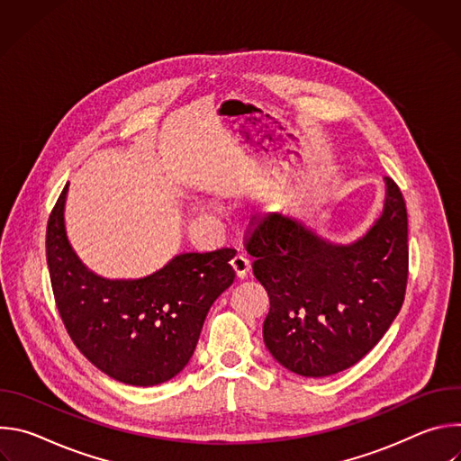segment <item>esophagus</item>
Returning a JSON list of instances; mask_svg holds the SVG:
<instances>
[{
    "label": "esophagus",
    "mask_w": 461,
    "mask_h": 461,
    "mask_svg": "<svg viewBox=\"0 0 461 461\" xmlns=\"http://www.w3.org/2000/svg\"><path fill=\"white\" fill-rule=\"evenodd\" d=\"M231 270H233L237 281H242L249 274V260H248V257L242 255V253L235 255L233 260H231Z\"/></svg>",
    "instance_id": "esophagus-1"
}]
</instances>
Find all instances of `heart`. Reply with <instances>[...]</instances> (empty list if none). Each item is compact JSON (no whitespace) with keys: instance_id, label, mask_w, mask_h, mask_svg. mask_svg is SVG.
Segmentation results:
<instances>
[{"instance_id":"obj_1","label":"heart","mask_w":461,"mask_h":461,"mask_svg":"<svg viewBox=\"0 0 461 461\" xmlns=\"http://www.w3.org/2000/svg\"><path fill=\"white\" fill-rule=\"evenodd\" d=\"M210 208H212L210 204H199V206H196V212H199L201 215H208L212 212Z\"/></svg>"}]
</instances>
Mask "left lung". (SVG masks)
I'll list each match as a JSON object with an SVG mask.
<instances>
[{"label":"left lung","instance_id":"8db88e82","mask_svg":"<svg viewBox=\"0 0 461 461\" xmlns=\"http://www.w3.org/2000/svg\"><path fill=\"white\" fill-rule=\"evenodd\" d=\"M270 297L262 324L277 363L304 377L350 368L384 336L407 288V208L384 176L381 215L352 242L326 239L295 215L272 213L248 240Z\"/></svg>","mask_w":461,"mask_h":461}]
</instances>
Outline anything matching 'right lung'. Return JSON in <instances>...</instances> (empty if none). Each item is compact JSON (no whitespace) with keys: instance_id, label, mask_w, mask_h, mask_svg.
I'll return each instance as SVG.
<instances>
[{"instance_id":"add662e5","label":"right lung","mask_w":461,"mask_h":461,"mask_svg":"<svg viewBox=\"0 0 461 461\" xmlns=\"http://www.w3.org/2000/svg\"><path fill=\"white\" fill-rule=\"evenodd\" d=\"M63 187L47 224V265L61 321L105 375L133 386L173 379L189 363L215 299L231 286L235 249L178 253L140 279L89 270L65 230Z\"/></svg>"}]
</instances>
